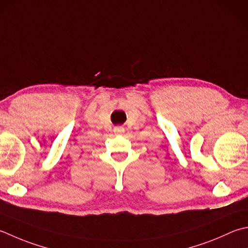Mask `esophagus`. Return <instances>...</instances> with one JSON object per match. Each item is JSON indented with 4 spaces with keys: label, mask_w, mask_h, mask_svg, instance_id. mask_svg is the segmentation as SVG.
Instances as JSON below:
<instances>
[{
    "label": "esophagus",
    "mask_w": 248,
    "mask_h": 248,
    "mask_svg": "<svg viewBox=\"0 0 248 248\" xmlns=\"http://www.w3.org/2000/svg\"><path fill=\"white\" fill-rule=\"evenodd\" d=\"M115 132L116 133H124V127H121V125H118V127H116L115 128Z\"/></svg>",
    "instance_id": "esophagus-1"
}]
</instances>
